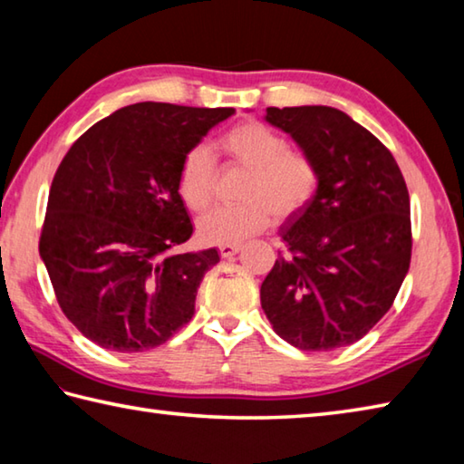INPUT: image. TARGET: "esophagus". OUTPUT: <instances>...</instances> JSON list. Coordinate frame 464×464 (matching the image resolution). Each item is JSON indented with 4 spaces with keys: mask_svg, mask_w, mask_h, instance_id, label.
<instances>
[{
    "mask_svg": "<svg viewBox=\"0 0 464 464\" xmlns=\"http://www.w3.org/2000/svg\"><path fill=\"white\" fill-rule=\"evenodd\" d=\"M240 250V245H222L219 246V255H222V258H230L234 256Z\"/></svg>",
    "mask_w": 464,
    "mask_h": 464,
    "instance_id": "esophagus-1",
    "label": "esophagus"
}]
</instances>
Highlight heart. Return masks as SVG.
<instances>
[{"instance_id":"1","label":"heart","mask_w":464,"mask_h":464,"mask_svg":"<svg viewBox=\"0 0 464 464\" xmlns=\"http://www.w3.org/2000/svg\"><path fill=\"white\" fill-rule=\"evenodd\" d=\"M226 165L246 170L242 203L218 208L201 218L199 237L208 245H238L277 222H287L310 206L320 189V167L312 154L289 149V140L263 121H240L219 138ZM218 167L206 146H193L177 170V191L193 214L206 211L216 198Z\"/></svg>"}]
</instances>
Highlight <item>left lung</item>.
I'll return each mask as SVG.
<instances>
[{
  "mask_svg": "<svg viewBox=\"0 0 464 464\" xmlns=\"http://www.w3.org/2000/svg\"><path fill=\"white\" fill-rule=\"evenodd\" d=\"M320 167V189L281 227L261 285L273 330L302 351L361 340L393 305L411 261L410 193L387 146L328 105L266 108Z\"/></svg>",
  "mask_w": 464,
  "mask_h": 464,
  "instance_id": "1",
  "label": "left lung"
}]
</instances>
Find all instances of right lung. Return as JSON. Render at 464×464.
I'll use <instances>...</instances> for the list:
<instances>
[{
  "label": "right lung",
  "mask_w": 464,
  "mask_h": 464,
  "mask_svg": "<svg viewBox=\"0 0 464 464\" xmlns=\"http://www.w3.org/2000/svg\"><path fill=\"white\" fill-rule=\"evenodd\" d=\"M232 108L126 105L81 134L56 169L38 250L81 334L116 353L165 344L193 318L218 250L177 253L193 224L177 191L183 154Z\"/></svg>",
  "instance_id": "obj_1"
}]
</instances>
